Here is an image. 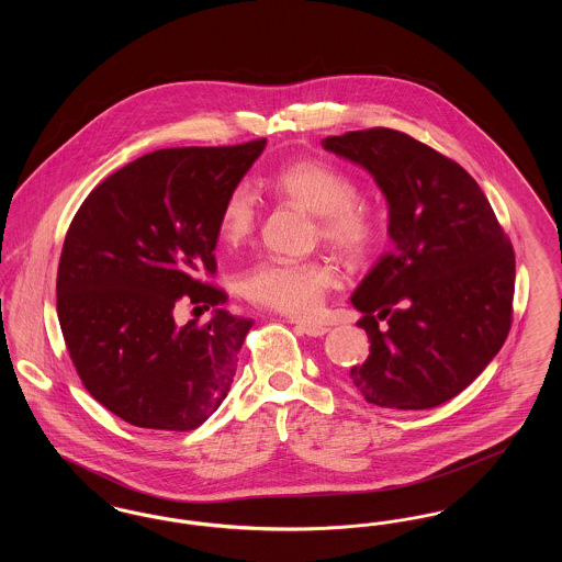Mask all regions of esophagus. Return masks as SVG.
<instances>
[{
	"label": "esophagus",
	"instance_id": "obj_1",
	"mask_svg": "<svg viewBox=\"0 0 562 562\" xmlns=\"http://www.w3.org/2000/svg\"><path fill=\"white\" fill-rule=\"evenodd\" d=\"M296 328L301 333H305L307 337H322L328 333V326L321 324V322H296Z\"/></svg>",
	"mask_w": 562,
	"mask_h": 562
}]
</instances>
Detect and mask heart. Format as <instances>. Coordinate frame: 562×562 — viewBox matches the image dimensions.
<instances>
[{"label":"heart","mask_w":562,"mask_h":562,"mask_svg":"<svg viewBox=\"0 0 562 562\" xmlns=\"http://www.w3.org/2000/svg\"><path fill=\"white\" fill-rule=\"evenodd\" d=\"M269 186L316 214L318 236L348 261L364 263L381 246L379 216L356 200L358 181L337 164L316 158L293 161L276 170ZM257 218L259 198L248 181H240L221 202L216 232L227 244H238L255 232ZM337 282V271L322 259L268 257L244 271L240 291L255 305L305 318L321 310Z\"/></svg>","instance_id":"b5f03b06"}]
</instances>
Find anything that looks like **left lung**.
Wrapping results in <instances>:
<instances>
[{"instance_id":"1","label":"left lung","mask_w":562,"mask_h":562,"mask_svg":"<svg viewBox=\"0 0 562 562\" xmlns=\"http://www.w3.org/2000/svg\"><path fill=\"white\" fill-rule=\"evenodd\" d=\"M364 166L390 204V236L351 303L371 353L349 379L364 401L424 411L465 390L512 326L514 248L479 183L422 140L392 128L326 136ZM387 319L385 329L378 322Z\"/></svg>"}]
</instances>
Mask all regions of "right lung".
<instances>
[{"mask_svg":"<svg viewBox=\"0 0 562 562\" xmlns=\"http://www.w3.org/2000/svg\"><path fill=\"white\" fill-rule=\"evenodd\" d=\"M266 138L158 149L109 175L74 216L56 273L69 358L94 401L136 428L188 431L234 381L252 318L218 310L216 218ZM215 307L179 329L181 301Z\"/></svg>","mask_w":562,"mask_h":562,"instance_id":"1","label":"right lung"}]
</instances>
